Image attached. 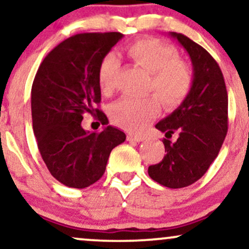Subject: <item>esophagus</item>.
I'll return each mask as SVG.
<instances>
[{"label":"esophagus","mask_w":249,"mask_h":249,"mask_svg":"<svg viewBox=\"0 0 249 249\" xmlns=\"http://www.w3.org/2000/svg\"><path fill=\"white\" fill-rule=\"evenodd\" d=\"M127 141L128 142H141L142 141H145L144 136H138V134H132L130 133L127 136Z\"/></svg>","instance_id":"esophagus-1"}]
</instances>
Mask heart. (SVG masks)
I'll list each match as a JSON object with an SVG mask.
<instances>
[{"instance_id": "b5f03b06", "label": "heart", "mask_w": 249, "mask_h": 249, "mask_svg": "<svg viewBox=\"0 0 249 249\" xmlns=\"http://www.w3.org/2000/svg\"><path fill=\"white\" fill-rule=\"evenodd\" d=\"M133 65L150 75V89H153L165 107H172L184 102L193 85V72L185 62L180 61L177 49L158 39L144 38L130 44L125 50ZM121 71V62L113 53L103 57L98 68V83L105 95L115 91L116 79ZM159 110L154 96L144 98H124L112 107L113 122L138 132L145 128Z\"/></svg>"}]
</instances>
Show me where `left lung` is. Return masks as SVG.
Masks as SVG:
<instances>
[{
    "label": "left lung",
    "mask_w": 249,
    "mask_h": 249,
    "mask_svg": "<svg viewBox=\"0 0 249 249\" xmlns=\"http://www.w3.org/2000/svg\"><path fill=\"white\" fill-rule=\"evenodd\" d=\"M191 57L193 85L181 105L156 128L176 142L162 141L164 159L148 167L154 181L170 188L186 187L206 173L218 157L228 130V96L220 67L201 45L182 34L170 33Z\"/></svg>",
    "instance_id": "left-lung-1"
}]
</instances>
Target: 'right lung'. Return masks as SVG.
Listing matches in <instances>:
<instances>
[{
	"label": "right lung",
	"instance_id": "obj_1",
	"mask_svg": "<svg viewBox=\"0 0 249 249\" xmlns=\"http://www.w3.org/2000/svg\"><path fill=\"white\" fill-rule=\"evenodd\" d=\"M121 33L77 34L59 43L39 65L31 88L34 134L53 178L68 187L85 188L102 178L112 148L124 142L123 131L108 125L85 131L83 115L107 124L101 103L98 68Z\"/></svg>",
	"mask_w": 249,
	"mask_h": 249
}]
</instances>
